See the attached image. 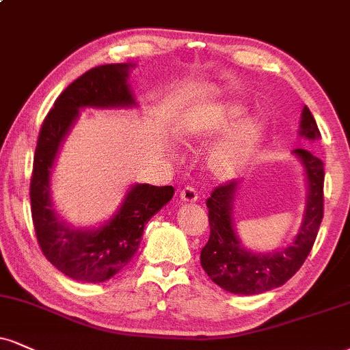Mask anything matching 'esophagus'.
<instances>
[{
  "mask_svg": "<svg viewBox=\"0 0 350 350\" xmlns=\"http://www.w3.org/2000/svg\"><path fill=\"white\" fill-rule=\"evenodd\" d=\"M179 197H180V200L186 202V204H192V202H197V199H199V193H197V191L193 187L187 186L180 191Z\"/></svg>",
  "mask_w": 350,
  "mask_h": 350,
  "instance_id": "obj_1",
  "label": "esophagus"
}]
</instances>
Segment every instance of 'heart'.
<instances>
[{"instance_id": "heart-1", "label": "heart", "mask_w": 350, "mask_h": 350, "mask_svg": "<svg viewBox=\"0 0 350 350\" xmlns=\"http://www.w3.org/2000/svg\"><path fill=\"white\" fill-rule=\"evenodd\" d=\"M243 113V104H215L192 113L184 125V138L189 142L213 140L229 132L207 157V167L218 179H233L241 174L264 140L266 122L259 116H250L237 124Z\"/></svg>"}]
</instances>
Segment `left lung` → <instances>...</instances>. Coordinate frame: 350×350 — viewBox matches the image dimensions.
Returning a JSON list of instances; mask_svg holds the SVG:
<instances>
[{"mask_svg": "<svg viewBox=\"0 0 350 350\" xmlns=\"http://www.w3.org/2000/svg\"><path fill=\"white\" fill-rule=\"evenodd\" d=\"M298 133L313 142L321 138L317 120L306 106L303 107ZM293 154L305 170L308 199L298 234L282 250L252 252L239 241L231 217L239 180L218 186L207 199L210 238L200 251V264L210 279L226 292L259 295L280 287L295 275L308 258L323 220L324 166L321 159L308 150L297 148Z\"/></svg>", "mask_w": 350, "mask_h": 350, "instance_id": "1", "label": "left lung"}]
</instances>
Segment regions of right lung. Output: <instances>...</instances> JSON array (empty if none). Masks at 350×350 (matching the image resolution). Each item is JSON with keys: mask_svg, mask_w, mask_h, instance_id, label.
Masks as SVG:
<instances>
[{"mask_svg": "<svg viewBox=\"0 0 350 350\" xmlns=\"http://www.w3.org/2000/svg\"><path fill=\"white\" fill-rule=\"evenodd\" d=\"M132 63L96 66L66 88L42 124L31 179V210L37 243L58 271L78 282L109 280L124 269L140 246L146 221L174 196L172 186L133 184L113 215L98 228H77L55 212L50 178L58 150L79 109L133 107L127 83Z\"/></svg>", "mask_w": 350, "mask_h": 350, "instance_id": "right-lung-1", "label": "right lung"}]
</instances>
